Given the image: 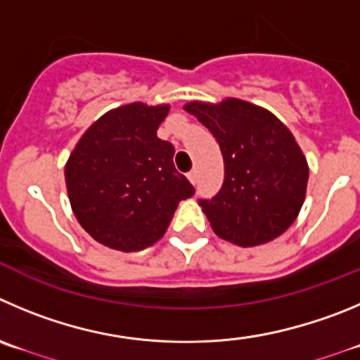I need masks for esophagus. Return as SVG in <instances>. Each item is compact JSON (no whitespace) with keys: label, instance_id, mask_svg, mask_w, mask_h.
<instances>
[{"label":"esophagus","instance_id":"esophagus-1","mask_svg":"<svg viewBox=\"0 0 360 360\" xmlns=\"http://www.w3.org/2000/svg\"><path fill=\"white\" fill-rule=\"evenodd\" d=\"M188 179H190L191 184L197 183V179H199V172H197V169H193L191 172H188Z\"/></svg>","mask_w":360,"mask_h":360}]
</instances>
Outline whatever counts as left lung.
Here are the masks:
<instances>
[{
	"label": "left lung",
	"instance_id": "left-lung-1",
	"mask_svg": "<svg viewBox=\"0 0 360 360\" xmlns=\"http://www.w3.org/2000/svg\"><path fill=\"white\" fill-rule=\"evenodd\" d=\"M213 133L226 177L213 199H200L214 233L240 247L281 236L295 221L307 190L309 167L297 140L274 113L241 99L184 106Z\"/></svg>",
	"mask_w": 360,
	"mask_h": 360
}]
</instances>
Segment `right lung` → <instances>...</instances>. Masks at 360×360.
<instances>
[{"instance_id":"add662e5","label":"right lung","mask_w":360,"mask_h":360,"mask_svg":"<svg viewBox=\"0 0 360 360\" xmlns=\"http://www.w3.org/2000/svg\"><path fill=\"white\" fill-rule=\"evenodd\" d=\"M169 104L131 103L85 131L65 165L70 207L104 247L136 252L165 234L177 204L195 193L174 167V146L158 139Z\"/></svg>"}]
</instances>
